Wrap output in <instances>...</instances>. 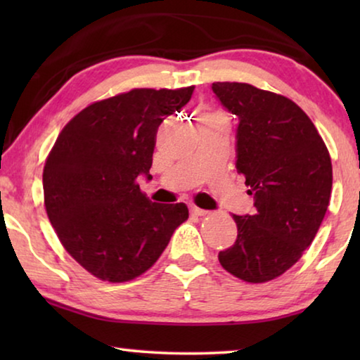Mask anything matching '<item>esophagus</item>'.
<instances>
[{"label":"esophagus","mask_w":360,"mask_h":360,"mask_svg":"<svg viewBox=\"0 0 360 360\" xmlns=\"http://www.w3.org/2000/svg\"><path fill=\"white\" fill-rule=\"evenodd\" d=\"M191 212H192L193 216H206V214H208V211H205L202 208H197V206H192Z\"/></svg>","instance_id":"obj_1"}]
</instances>
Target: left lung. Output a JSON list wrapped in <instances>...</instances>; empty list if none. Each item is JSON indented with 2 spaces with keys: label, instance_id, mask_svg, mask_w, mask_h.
<instances>
[{
  "label": "left lung",
  "instance_id": "1",
  "mask_svg": "<svg viewBox=\"0 0 360 360\" xmlns=\"http://www.w3.org/2000/svg\"><path fill=\"white\" fill-rule=\"evenodd\" d=\"M211 89L238 117L235 165L255 206L252 216L233 214L238 236L219 252V262L243 281H271L318 233L330 200V155L292 100L243 82H214Z\"/></svg>",
  "mask_w": 360,
  "mask_h": 360
}]
</instances>
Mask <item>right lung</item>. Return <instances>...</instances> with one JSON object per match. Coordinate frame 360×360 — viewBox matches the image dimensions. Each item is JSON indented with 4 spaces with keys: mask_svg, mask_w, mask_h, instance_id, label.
<instances>
[{
    "mask_svg": "<svg viewBox=\"0 0 360 360\" xmlns=\"http://www.w3.org/2000/svg\"><path fill=\"white\" fill-rule=\"evenodd\" d=\"M193 89H133L96 101L65 125L47 157L49 221L71 257L103 281L143 275L188 217L184 203H152L138 178L152 179L158 125Z\"/></svg>",
    "mask_w": 360,
    "mask_h": 360,
    "instance_id": "right-lung-1",
    "label": "right lung"
}]
</instances>
